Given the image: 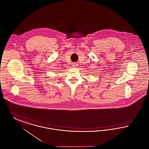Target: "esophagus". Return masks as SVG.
Here are the masks:
<instances>
[{
	"label": "esophagus",
	"instance_id": "1",
	"mask_svg": "<svg viewBox=\"0 0 149 149\" xmlns=\"http://www.w3.org/2000/svg\"><path fill=\"white\" fill-rule=\"evenodd\" d=\"M78 64H77V63H74L72 64V66L73 68H77V66Z\"/></svg>",
	"mask_w": 149,
	"mask_h": 149
}]
</instances>
